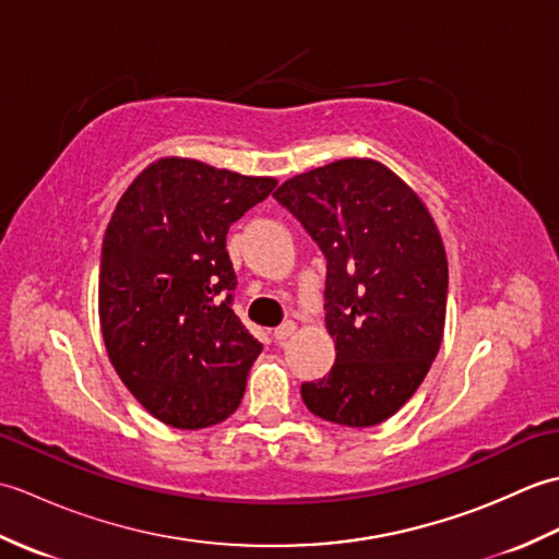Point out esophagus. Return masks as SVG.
Masks as SVG:
<instances>
[{"instance_id":"obj_1","label":"esophagus","mask_w":559,"mask_h":559,"mask_svg":"<svg viewBox=\"0 0 559 559\" xmlns=\"http://www.w3.org/2000/svg\"><path fill=\"white\" fill-rule=\"evenodd\" d=\"M295 329H298V326H295V322L281 324L276 331H273V338H276L278 343H281V341H286V338H290V336L295 334Z\"/></svg>"}]
</instances>
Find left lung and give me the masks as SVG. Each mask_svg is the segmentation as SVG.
<instances>
[{
  "label": "left lung",
  "instance_id": "obj_1",
  "mask_svg": "<svg viewBox=\"0 0 559 559\" xmlns=\"http://www.w3.org/2000/svg\"><path fill=\"white\" fill-rule=\"evenodd\" d=\"M326 257L336 362L300 394L317 418L372 427L406 403L444 336L449 269L423 199L372 158H343L273 192Z\"/></svg>",
  "mask_w": 559,
  "mask_h": 559
}]
</instances>
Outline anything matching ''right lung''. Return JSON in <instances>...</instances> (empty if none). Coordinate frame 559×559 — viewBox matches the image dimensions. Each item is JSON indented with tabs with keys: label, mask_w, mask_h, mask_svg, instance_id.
I'll use <instances>...</instances> for the list:
<instances>
[{
	"label": "right lung",
	"mask_w": 559,
	"mask_h": 559,
	"mask_svg": "<svg viewBox=\"0 0 559 559\" xmlns=\"http://www.w3.org/2000/svg\"><path fill=\"white\" fill-rule=\"evenodd\" d=\"M276 180L158 158L117 201L103 237L105 350L153 418L199 430L240 406L261 343L233 312L228 228Z\"/></svg>",
	"instance_id": "add662e5"
}]
</instances>
